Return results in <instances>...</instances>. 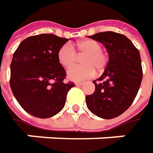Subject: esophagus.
<instances>
[{
    "label": "esophagus",
    "mask_w": 153,
    "mask_h": 153,
    "mask_svg": "<svg viewBox=\"0 0 153 153\" xmlns=\"http://www.w3.org/2000/svg\"><path fill=\"white\" fill-rule=\"evenodd\" d=\"M75 84L76 86H82L84 84V82H75Z\"/></svg>",
    "instance_id": "34e87169"
}]
</instances>
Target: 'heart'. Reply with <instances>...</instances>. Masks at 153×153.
<instances>
[{"mask_svg":"<svg viewBox=\"0 0 153 153\" xmlns=\"http://www.w3.org/2000/svg\"><path fill=\"white\" fill-rule=\"evenodd\" d=\"M78 55H85L82 63L85 65L74 66L67 71V77L71 81L78 82L88 78L94 74V68L98 71L104 69L106 59L101 52L100 44L94 40H83L73 46L64 44L58 52V60L63 67L70 68L76 60V53Z\"/></svg>","mask_w":153,"mask_h":153,"instance_id":"heart-1","label":"heart"}]
</instances>
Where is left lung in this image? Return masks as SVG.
Returning <instances> with one entry per match:
<instances>
[{
  "instance_id": "obj_1",
  "label": "left lung",
  "mask_w": 153,
  "mask_h": 153,
  "mask_svg": "<svg viewBox=\"0 0 153 153\" xmlns=\"http://www.w3.org/2000/svg\"><path fill=\"white\" fill-rule=\"evenodd\" d=\"M106 48L109 61L102 76L93 81L94 94L86 96V104L93 114L105 119L123 114L135 99L142 81L140 52L125 36L105 31L89 36Z\"/></svg>"
}]
</instances>
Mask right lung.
Wrapping results in <instances>:
<instances>
[{
    "label": "right lung",
    "mask_w": 153,
    "mask_h": 153,
    "mask_svg": "<svg viewBox=\"0 0 153 153\" xmlns=\"http://www.w3.org/2000/svg\"><path fill=\"white\" fill-rule=\"evenodd\" d=\"M68 39L41 34L25 39L13 53L10 87L17 101L36 117L48 118L64 108L73 82L64 83L65 71L58 52Z\"/></svg>",
    "instance_id": "right-lung-1"
}]
</instances>
